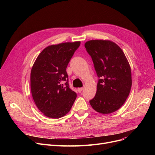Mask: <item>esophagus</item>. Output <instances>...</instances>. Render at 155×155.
<instances>
[{"label": "esophagus", "mask_w": 155, "mask_h": 155, "mask_svg": "<svg viewBox=\"0 0 155 155\" xmlns=\"http://www.w3.org/2000/svg\"><path fill=\"white\" fill-rule=\"evenodd\" d=\"M83 89H84V88H82V87H81V88H78V92L79 93H80L81 92H82V91H83Z\"/></svg>", "instance_id": "34e87169"}]
</instances>
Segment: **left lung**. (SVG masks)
<instances>
[{"label": "left lung", "instance_id": "8db88e82", "mask_svg": "<svg viewBox=\"0 0 155 155\" xmlns=\"http://www.w3.org/2000/svg\"><path fill=\"white\" fill-rule=\"evenodd\" d=\"M85 47L98 77L97 92L90 101L92 108L107 114L118 110L128 97L132 85L131 71L120 48L109 40H91Z\"/></svg>", "mask_w": 155, "mask_h": 155}]
</instances>
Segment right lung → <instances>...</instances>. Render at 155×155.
Instances as JSON below:
<instances>
[{
  "label": "right lung",
  "instance_id": "1",
  "mask_svg": "<svg viewBox=\"0 0 155 155\" xmlns=\"http://www.w3.org/2000/svg\"><path fill=\"white\" fill-rule=\"evenodd\" d=\"M80 41L46 47L31 71V90L38 109L46 117L58 119L70 110L77 94L70 88L66 69Z\"/></svg>",
  "mask_w": 155,
  "mask_h": 155
}]
</instances>
